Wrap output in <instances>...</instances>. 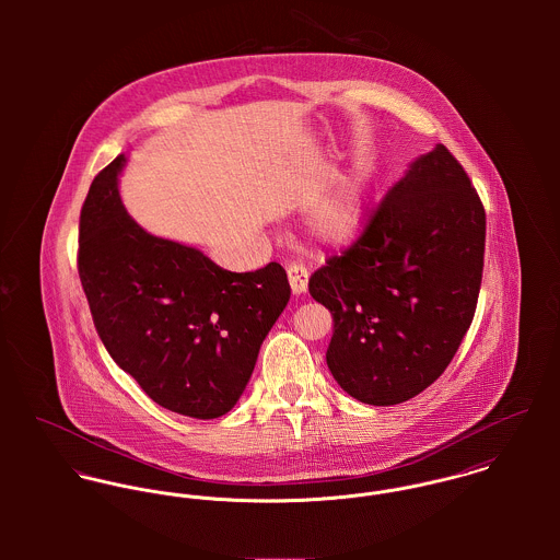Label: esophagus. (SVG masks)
<instances>
[{"label":"esophagus","mask_w":560,"mask_h":560,"mask_svg":"<svg viewBox=\"0 0 560 560\" xmlns=\"http://www.w3.org/2000/svg\"><path fill=\"white\" fill-rule=\"evenodd\" d=\"M287 276H289V284H291L293 295H302L308 289V269L304 265H300V262L289 265Z\"/></svg>","instance_id":"1"}]
</instances>
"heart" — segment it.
<instances>
[{"label": "heart", "instance_id": "b5f03b06", "mask_svg": "<svg viewBox=\"0 0 560 560\" xmlns=\"http://www.w3.org/2000/svg\"><path fill=\"white\" fill-rule=\"evenodd\" d=\"M369 207V180L364 174H353L313 213L311 229L325 243L342 245L358 237Z\"/></svg>", "mask_w": 560, "mask_h": 560}]
</instances>
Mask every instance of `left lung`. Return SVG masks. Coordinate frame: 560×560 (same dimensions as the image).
Masks as SVG:
<instances>
[{
    "mask_svg": "<svg viewBox=\"0 0 560 560\" xmlns=\"http://www.w3.org/2000/svg\"><path fill=\"white\" fill-rule=\"evenodd\" d=\"M482 256L479 194L438 144L388 189L358 241L311 276L334 319L325 360L338 386L369 405L429 388L472 323Z\"/></svg>",
    "mask_w": 560,
    "mask_h": 560,
    "instance_id": "obj_1",
    "label": "left lung"
}]
</instances>
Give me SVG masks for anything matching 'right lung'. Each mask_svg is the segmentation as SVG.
<instances>
[{
  "label": "right lung",
  "instance_id": "obj_1",
  "mask_svg": "<svg viewBox=\"0 0 560 560\" xmlns=\"http://www.w3.org/2000/svg\"><path fill=\"white\" fill-rule=\"evenodd\" d=\"M125 161L118 155L94 176L81 207L78 267L94 327L161 407L220 418L289 304L287 271L269 262L233 273L196 247L147 233L118 194Z\"/></svg>",
  "mask_w": 560,
  "mask_h": 560
}]
</instances>
